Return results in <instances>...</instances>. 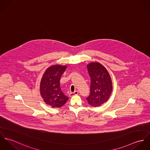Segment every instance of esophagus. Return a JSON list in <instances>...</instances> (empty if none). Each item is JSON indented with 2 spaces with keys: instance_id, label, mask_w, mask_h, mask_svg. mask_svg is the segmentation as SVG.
I'll return each mask as SVG.
<instances>
[{
  "instance_id": "34e87169",
  "label": "esophagus",
  "mask_w": 150,
  "mask_h": 150,
  "mask_svg": "<svg viewBox=\"0 0 150 150\" xmlns=\"http://www.w3.org/2000/svg\"><path fill=\"white\" fill-rule=\"evenodd\" d=\"M79 94V92L77 91H74V92H71L70 93V96H74V95H78Z\"/></svg>"
}]
</instances>
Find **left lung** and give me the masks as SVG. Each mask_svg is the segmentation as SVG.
Instances as JSON below:
<instances>
[{"label": "left lung", "instance_id": "obj_1", "mask_svg": "<svg viewBox=\"0 0 150 150\" xmlns=\"http://www.w3.org/2000/svg\"><path fill=\"white\" fill-rule=\"evenodd\" d=\"M86 67L91 79L90 94L86 100L90 105L98 107L106 103L111 94V79L106 68L99 62H91Z\"/></svg>", "mask_w": 150, "mask_h": 150}]
</instances>
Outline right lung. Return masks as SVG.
Segmentation results:
<instances>
[{
	"label": "right lung",
	"instance_id": "1",
	"mask_svg": "<svg viewBox=\"0 0 150 150\" xmlns=\"http://www.w3.org/2000/svg\"><path fill=\"white\" fill-rule=\"evenodd\" d=\"M67 68L66 65L55 64L47 68L43 74L40 85V92L44 102L53 108L64 105L69 98L60 87V80Z\"/></svg>",
	"mask_w": 150,
	"mask_h": 150
}]
</instances>
